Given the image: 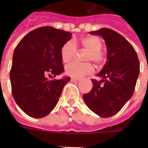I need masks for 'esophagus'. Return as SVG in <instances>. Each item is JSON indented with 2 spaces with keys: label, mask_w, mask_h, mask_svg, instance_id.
<instances>
[{
  "label": "esophagus",
  "mask_w": 148,
  "mask_h": 148,
  "mask_svg": "<svg viewBox=\"0 0 148 148\" xmlns=\"http://www.w3.org/2000/svg\"><path fill=\"white\" fill-rule=\"evenodd\" d=\"M79 81H80V78H75V77H72V78L71 79V81H72V82H78Z\"/></svg>",
  "instance_id": "obj_1"
}]
</instances>
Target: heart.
I'll return each mask as SVG.
<instances>
[{
	"instance_id": "heart-1",
	"label": "heart",
	"mask_w": 148,
	"mask_h": 148,
	"mask_svg": "<svg viewBox=\"0 0 148 148\" xmlns=\"http://www.w3.org/2000/svg\"><path fill=\"white\" fill-rule=\"evenodd\" d=\"M77 47L87 50L84 56L85 61H91L97 65L101 64L105 60V55L101 51L102 41L97 36H85L80 39L68 40L63 45L60 49V57L64 63L72 60L77 51ZM94 71V66L90 62L71 63L65 67V73L73 77H81Z\"/></svg>"
}]
</instances>
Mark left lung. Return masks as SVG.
Returning a JSON list of instances; mask_svg holds the SVG:
<instances>
[{
	"mask_svg": "<svg viewBox=\"0 0 148 148\" xmlns=\"http://www.w3.org/2000/svg\"><path fill=\"white\" fill-rule=\"evenodd\" d=\"M105 40L108 60L97 76L101 81L91 80L93 88L83 95L89 109L102 117L116 114L132 97L140 72L138 54L122 35L109 28L90 31ZM101 83H103L101 85Z\"/></svg>",
	"mask_w": 148,
	"mask_h": 148,
	"instance_id": "left-lung-1",
	"label": "left lung"
}]
</instances>
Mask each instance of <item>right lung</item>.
<instances>
[{"label":"right lung","mask_w":148,"mask_h":148,"mask_svg":"<svg viewBox=\"0 0 148 148\" xmlns=\"http://www.w3.org/2000/svg\"><path fill=\"white\" fill-rule=\"evenodd\" d=\"M71 35L52 27H41L26 34L15 48L10 71L12 95L30 117L40 118L50 114L71 80L69 77L49 80L47 75L55 77L64 72L60 49Z\"/></svg>","instance_id":"1"}]
</instances>
